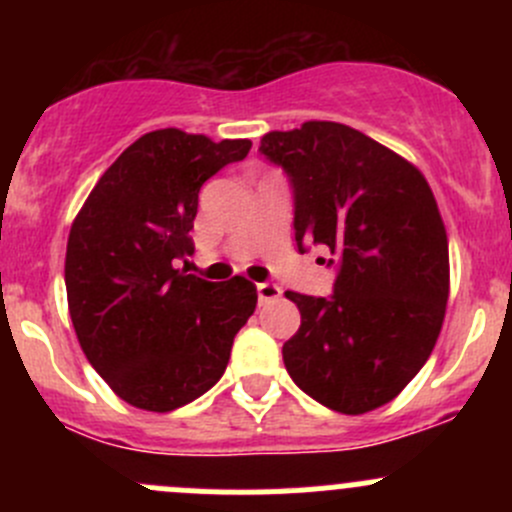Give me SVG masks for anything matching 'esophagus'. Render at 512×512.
I'll list each match as a JSON object with an SVG mask.
<instances>
[{"label":"esophagus","mask_w":512,"mask_h":512,"mask_svg":"<svg viewBox=\"0 0 512 512\" xmlns=\"http://www.w3.org/2000/svg\"><path fill=\"white\" fill-rule=\"evenodd\" d=\"M282 294V289L275 285V282H260L257 285V299H260V304H267L272 302V299H277Z\"/></svg>","instance_id":"esophagus-1"}]
</instances>
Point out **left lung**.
<instances>
[{
    "label": "left lung",
    "instance_id": "1",
    "mask_svg": "<svg viewBox=\"0 0 512 512\" xmlns=\"http://www.w3.org/2000/svg\"><path fill=\"white\" fill-rule=\"evenodd\" d=\"M294 195V240L327 245L337 267L329 297L287 292L302 314L282 347L294 384L339 414L389 404L441 334L448 237L416 165L356 128L307 121L262 136Z\"/></svg>",
    "mask_w": 512,
    "mask_h": 512
}]
</instances>
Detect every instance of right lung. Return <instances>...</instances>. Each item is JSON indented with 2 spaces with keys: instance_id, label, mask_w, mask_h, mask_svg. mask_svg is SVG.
<instances>
[{
  "instance_id": "right-lung-1",
  "label": "right lung",
  "mask_w": 512,
  "mask_h": 512,
  "mask_svg": "<svg viewBox=\"0 0 512 512\" xmlns=\"http://www.w3.org/2000/svg\"><path fill=\"white\" fill-rule=\"evenodd\" d=\"M247 138L160 128L101 175L66 245V297L76 337L113 394L143 411L180 409L225 374L235 334L255 312L245 277L208 282L175 262L193 255L198 193Z\"/></svg>"
}]
</instances>
